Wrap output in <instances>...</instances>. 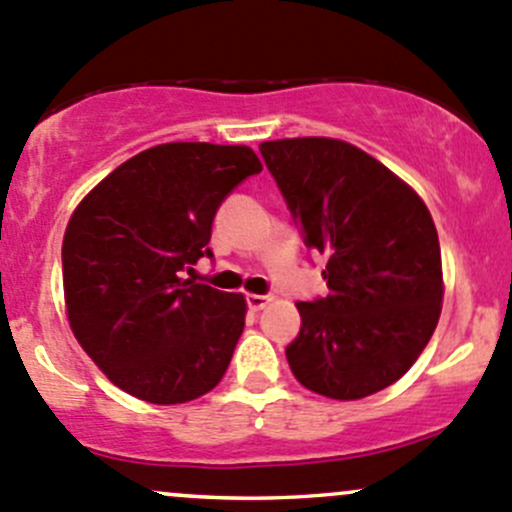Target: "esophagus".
<instances>
[{
    "mask_svg": "<svg viewBox=\"0 0 512 512\" xmlns=\"http://www.w3.org/2000/svg\"><path fill=\"white\" fill-rule=\"evenodd\" d=\"M246 303H249L251 311H261V308H266L268 303H271V296H258V293H249V296H246Z\"/></svg>",
    "mask_w": 512,
    "mask_h": 512,
    "instance_id": "obj_1",
    "label": "esophagus"
}]
</instances>
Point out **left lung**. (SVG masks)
I'll use <instances>...</instances> for the list:
<instances>
[{"label": "left lung", "mask_w": 512, "mask_h": 512, "mask_svg": "<svg viewBox=\"0 0 512 512\" xmlns=\"http://www.w3.org/2000/svg\"><path fill=\"white\" fill-rule=\"evenodd\" d=\"M258 149L303 244L326 256L328 296L296 303L288 366L318 396H373L418 361L438 326L443 263L428 206L348 141L301 136Z\"/></svg>", "instance_id": "left-lung-1"}]
</instances>
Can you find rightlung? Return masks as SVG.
<instances>
[{"mask_svg":"<svg viewBox=\"0 0 512 512\" xmlns=\"http://www.w3.org/2000/svg\"><path fill=\"white\" fill-rule=\"evenodd\" d=\"M263 166L249 146L171 141L116 166L64 231L74 338L114 386L176 406L219 386L244 333V293L186 278L221 201Z\"/></svg>","mask_w":512,"mask_h":512,"instance_id":"1","label":"right lung"}]
</instances>
